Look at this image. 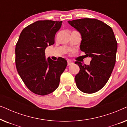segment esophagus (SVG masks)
Returning a JSON list of instances; mask_svg holds the SVG:
<instances>
[{"label":"esophagus","mask_w":127,"mask_h":127,"mask_svg":"<svg viewBox=\"0 0 127 127\" xmlns=\"http://www.w3.org/2000/svg\"><path fill=\"white\" fill-rule=\"evenodd\" d=\"M72 64H73V62H72L70 61H67V65H68V66L70 65H72Z\"/></svg>","instance_id":"esophagus-1"}]
</instances>
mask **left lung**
Here are the masks:
<instances>
[{
    "mask_svg": "<svg viewBox=\"0 0 127 127\" xmlns=\"http://www.w3.org/2000/svg\"><path fill=\"white\" fill-rule=\"evenodd\" d=\"M81 34L80 48L91 58L90 65L76 61L80 71L75 76L77 88L83 93L93 94L105 86L116 63L117 43L112 28L96 19L68 21Z\"/></svg>",
    "mask_w": 127,
    "mask_h": 127,
    "instance_id": "obj_1",
    "label": "left lung"
}]
</instances>
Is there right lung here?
Segmentation results:
<instances>
[{"instance_id":"add662e5","label":"right lung","mask_w":127,"mask_h":127,"mask_svg":"<svg viewBox=\"0 0 127 127\" xmlns=\"http://www.w3.org/2000/svg\"><path fill=\"white\" fill-rule=\"evenodd\" d=\"M62 21H37L25 28L15 46V65L19 75L32 93L46 95L58 87L67 66L61 57L57 61L45 56V50L54 44L55 35Z\"/></svg>"}]
</instances>
